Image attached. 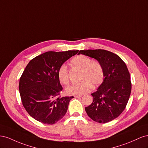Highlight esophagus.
Masks as SVG:
<instances>
[{
	"label": "esophagus",
	"mask_w": 148,
	"mask_h": 148,
	"mask_svg": "<svg viewBox=\"0 0 148 148\" xmlns=\"http://www.w3.org/2000/svg\"><path fill=\"white\" fill-rule=\"evenodd\" d=\"M82 95H75L74 97L75 98H79V97H81Z\"/></svg>",
	"instance_id": "34e87169"
}]
</instances>
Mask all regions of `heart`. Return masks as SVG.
<instances>
[{"label": "heart", "instance_id": "heart-1", "mask_svg": "<svg viewBox=\"0 0 148 148\" xmlns=\"http://www.w3.org/2000/svg\"><path fill=\"white\" fill-rule=\"evenodd\" d=\"M73 66L82 69L81 79L79 82L73 83L66 88V92L69 95H81L90 91L92 85L99 86L102 83L104 77L103 67L99 62L92 61L91 59L85 55L74 56L71 61ZM58 78L64 85L68 84L69 77L66 65H62L58 70Z\"/></svg>", "mask_w": 148, "mask_h": 148}]
</instances>
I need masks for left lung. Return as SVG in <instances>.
I'll list each match as a JSON object with an SVG mask.
<instances>
[{
  "instance_id": "8db88e82",
  "label": "left lung",
  "mask_w": 148,
  "mask_h": 148,
  "mask_svg": "<svg viewBox=\"0 0 148 148\" xmlns=\"http://www.w3.org/2000/svg\"><path fill=\"white\" fill-rule=\"evenodd\" d=\"M78 54L95 59L104 72L102 83L91 94L92 103L85 108L87 114L100 123L115 119L125 110L132 90L126 64L116 54L104 49L81 50Z\"/></svg>"
}]
</instances>
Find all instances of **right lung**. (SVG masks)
Listing matches in <instances>:
<instances>
[{
    "label": "right lung",
    "instance_id": "add662e5",
    "mask_svg": "<svg viewBox=\"0 0 148 148\" xmlns=\"http://www.w3.org/2000/svg\"><path fill=\"white\" fill-rule=\"evenodd\" d=\"M79 50L48 51L29 62L20 79L19 91L24 108L33 119L53 125L65 115L74 97L60 96L62 90L58 70Z\"/></svg>",
    "mask_w": 148,
    "mask_h": 148
}]
</instances>
